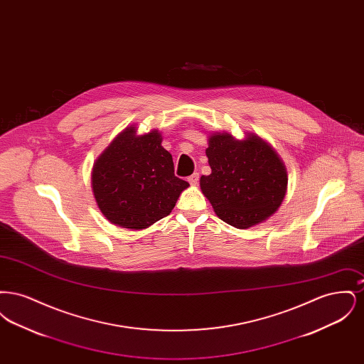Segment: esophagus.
Listing matches in <instances>:
<instances>
[{"label": "esophagus", "mask_w": 364, "mask_h": 364, "mask_svg": "<svg viewBox=\"0 0 364 364\" xmlns=\"http://www.w3.org/2000/svg\"><path fill=\"white\" fill-rule=\"evenodd\" d=\"M188 183H190L191 186H196L199 183V173L191 174L190 177H188Z\"/></svg>", "instance_id": "1"}]
</instances>
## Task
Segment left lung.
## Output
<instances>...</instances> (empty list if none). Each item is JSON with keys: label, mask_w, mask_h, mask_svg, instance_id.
<instances>
[{"label": "left lung", "mask_w": 364, "mask_h": 364, "mask_svg": "<svg viewBox=\"0 0 364 364\" xmlns=\"http://www.w3.org/2000/svg\"><path fill=\"white\" fill-rule=\"evenodd\" d=\"M208 141L211 173L200 177V190L215 214L237 229L272 217L288 188L287 168L276 150L257 134L240 140L214 132Z\"/></svg>", "instance_id": "1"}]
</instances>
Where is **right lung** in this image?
<instances>
[{"instance_id": "right-lung-1", "label": "right lung", "mask_w": 364, "mask_h": 364, "mask_svg": "<svg viewBox=\"0 0 364 364\" xmlns=\"http://www.w3.org/2000/svg\"><path fill=\"white\" fill-rule=\"evenodd\" d=\"M131 125L94 162L91 187L101 213L114 225L140 230L172 213L190 184L174 176L173 159L158 129L138 135Z\"/></svg>"}]
</instances>
